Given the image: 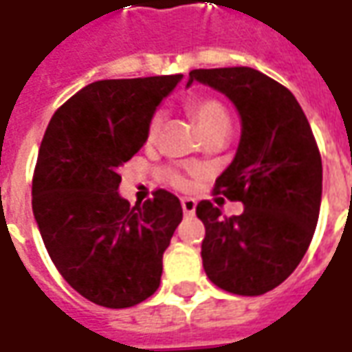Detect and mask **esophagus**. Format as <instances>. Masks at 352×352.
<instances>
[{
  "mask_svg": "<svg viewBox=\"0 0 352 352\" xmlns=\"http://www.w3.org/2000/svg\"><path fill=\"white\" fill-rule=\"evenodd\" d=\"M182 208H184V214H186V216H193L197 208L195 199H188V197L182 199Z\"/></svg>",
  "mask_w": 352,
  "mask_h": 352,
  "instance_id": "34e87169",
  "label": "esophagus"
}]
</instances>
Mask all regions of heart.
<instances>
[{"instance_id":"obj_1","label":"heart","mask_w":352,"mask_h":352,"mask_svg":"<svg viewBox=\"0 0 352 352\" xmlns=\"http://www.w3.org/2000/svg\"><path fill=\"white\" fill-rule=\"evenodd\" d=\"M189 108L193 111V116H195L197 123L201 126V131L204 134H208V132L216 131V129H221V126H229V113L228 109L223 108V104L218 100H214V98H197L189 104ZM161 113H155V116L151 117V121H149L148 126V136L149 138H153L159 131V126H161ZM174 182L178 184V186H184V180L182 178H174Z\"/></svg>"}]
</instances>
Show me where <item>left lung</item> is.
Here are the masks:
<instances>
[{"label": "left lung", "mask_w": 352, "mask_h": 352, "mask_svg": "<svg viewBox=\"0 0 352 352\" xmlns=\"http://www.w3.org/2000/svg\"><path fill=\"white\" fill-rule=\"evenodd\" d=\"M193 81L226 94L241 117L233 161L216 193L241 201V216L197 204L206 235L201 258L218 288L261 296L300 265L315 233L322 199V161L303 109L286 87L252 68L189 72Z\"/></svg>", "instance_id": "8db88e82"}]
</instances>
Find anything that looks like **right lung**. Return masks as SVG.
Returning <instances> with one entry per match:
<instances>
[{
    "instance_id": "obj_1",
    "label": "right lung",
    "mask_w": 352,
    "mask_h": 352,
    "mask_svg": "<svg viewBox=\"0 0 352 352\" xmlns=\"http://www.w3.org/2000/svg\"><path fill=\"white\" fill-rule=\"evenodd\" d=\"M184 76L104 79L56 109L32 182L45 248L66 283L96 305H138L159 288L163 254L182 221L178 197L157 189L131 206L119 166L148 140L157 106Z\"/></svg>"
}]
</instances>
